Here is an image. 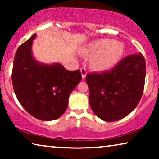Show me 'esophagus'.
Wrapping results in <instances>:
<instances>
[{"label": "esophagus", "mask_w": 159, "mask_h": 159, "mask_svg": "<svg viewBox=\"0 0 159 159\" xmlns=\"http://www.w3.org/2000/svg\"><path fill=\"white\" fill-rule=\"evenodd\" d=\"M81 73L82 78H85L86 74H87V71H86V69L85 68V67H81Z\"/></svg>", "instance_id": "obj_1"}]
</instances>
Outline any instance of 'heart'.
Returning a JSON list of instances; mask_svg holds the SVG:
<instances>
[{"instance_id": "obj_1", "label": "heart", "mask_w": 159, "mask_h": 159, "mask_svg": "<svg viewBox=\"0 0 159 159\" xmlns=\"http://www.w3.org/2000/svg\"><path fill=\"white\" fill-rule=\"evenodd\" d=\"M84 55L91 57L89 64L97 70H105L117 64L124 54L121 43L110 39H99L89 43L82 51Z\"/></svg>"}]
</instances>
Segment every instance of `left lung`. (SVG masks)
I'll list each match as a JSON object with an SVG mask.
<instances>
[{"mask_svg": "<svg viewBox=\"0 0 159 159\" xmlns=\"http://www.w3.org/2000/svg\"><path fill=\"white\" fill-rule=\"evenodd\" d=\"M145 73L141 54L128 55L108 70L89 73L86 81L93 112L107 122L129 115L143 96Z\"/></svg>", "mask_w": 159, "mask_h": 159, "instance_id": "8db88e82", "label": "left lung"}]
</instances>
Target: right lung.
Returning <instances> with one entry per match:
<instances>
[{
	"mask_svg": "<svg viewBox=\"0 0 159 159\" xmlns=\"http://www.w3.org/2000/svg\"><path fill=\"white\" fill-rule=\"evenodd\" d=\"M34 34L19 46L11 79L18 101L27 113L42 120L57 119L66 111L72 91L81 81L80 70L69 71L62 65L40 64L31 53Z\"/></svg>",
	"mask_w": 159,
	"mask_h": 159,
	"instance_id": "obj_1",
	"label": "right lung"
}]
</instances>
